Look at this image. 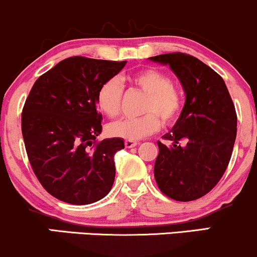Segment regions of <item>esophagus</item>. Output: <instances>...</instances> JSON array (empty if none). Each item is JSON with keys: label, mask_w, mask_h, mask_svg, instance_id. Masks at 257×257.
<instances>
[{"label": "esophagus", "mask_w": 257, "mask_h": 257, "mask_svg": "<svg viewBox=\"0 0 257 257\" xmlns=\"http://www.w3.org/2000/svg\"><path fill=\"white\" fill-rule=\"evenodd\" d=\"M138 144V142L136 141H132V140H126L125 141V147L126 148H134Z\"/></svg>", "instance_id": "1"}]
</instances>
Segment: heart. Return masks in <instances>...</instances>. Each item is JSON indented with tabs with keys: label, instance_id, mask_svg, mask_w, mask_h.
<instances>
[{
	"label": "heart",
	"instance_id": "obj_1",
	"mask_svg": "<svg viewBox=\"0 0 257 257\" xmlns=\"http://www.w3.org/2000/svg\"><path fill=\"white\" fill-rule=\"evenodd\" d=\"M138 90L147 93L143 111L140 117H125L108 126V132L114 137L125 140H141L156 132L162 121L171 123L180 114L183 96L180 90L172 83L170 77L156 68H147L128 77ZM123 96V84L119 77H111L99 86L97 104L105 115L114 117L120 113Z\"/></svg>",
	"mask_w": 257,
	"mask_h": 257
}]
</instances>
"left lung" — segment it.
Masks as SVG:
<instances>
[{
    "label": "left lung",
    "mask_w": 257,
    "mask_h": 257,
    "mask_svg": "<svg viewBox=\"0 0 257 257\" xmlns=\"http://www.w3.org/2000/svg\"><path fill=\"white\" fill-rule=\"evenodd\" d=\"M168 65L186 98L176 125L158 142L154 177L159 189L176 201L202 197L224 176L237 135V114L224 79L197 57L183 53L149 57ZM183 143V145H180Z\"/></svg>",
    "instance_id": "obj_1"
}]
</instances>
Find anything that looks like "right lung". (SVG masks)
I'll use <instances>...</instances> for the list:
<instances>
[{
  "label": "right lung",
  "mask_w": 257,
  "mask_h": 257,
  "mask_svg": "<svg viewBox=\"0 0 257 257\" xmlns=\"http://www.w3.org/2000/svg\"><path fill=\"white\" fill-rule=\"evenodd\" d=\"M126 61L72 56L33 84L21 113L29 161L42 186L57 200L90 204L103 198L115 178L121 138L96 142L102 132L97 91Z\"/></svg>",
  "instance_id": "add662e5"
}]
</instances>
